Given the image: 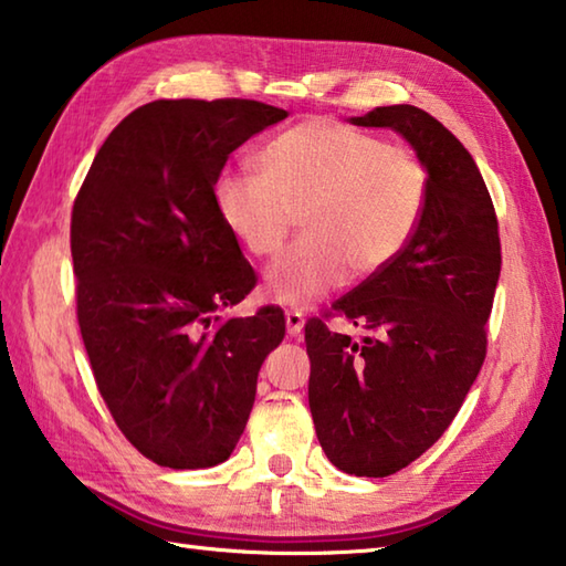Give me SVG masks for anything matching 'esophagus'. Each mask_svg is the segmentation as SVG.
Instances as JSON below:
<instances>
[{
    "label": "esophagus",
    "mask_w": 566,
    "mask_h": 566,
    "mask_svg": "<svg viewBox=\"0 0 566 566\" xmlns=\"http://www.w3.org/2000/svg\"><path fill=\"white\" fill-rule=\"evenodd\" d=\"M284 317H286V334H290V337H300L304 329V314L300 310H290Z\"/></svg>",
    "instance_id": "34e87169"
}]
</instances>
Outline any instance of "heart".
Wrapping results in <instances>:
<instances>
[{
	"instance_id": "1",
	"label": "heart",
	"mask_w": 566,
	"mask_h": 566,
	"mask_svg": "<svg viewBox=\"0 0 566 566\" xmlns=\"http://www.w3.org/2000/svg\"><path fill=\"white\" fill-rule=\"evenodd\" d=\"M260 175L222 171L217 214L252 256H274L300 214L304 237L264 276L266 294L306 306L369 280L405 252L429 199V171L407 147L334 119L294 124L256 155Z\"/></svg>"
}]
</instances>
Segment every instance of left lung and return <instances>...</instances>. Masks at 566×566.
<instances>
[{
	"label": "left lung",
	"mask_w": 566,
	"mask_h": 566,
	"mask_svg": "<svg viewBox=\"0 0 566 566\" xmlns=\"http://www.w3.org/2000/svg\"><path fill=\"white\" fill-rule=\"evenodd\" d=\"M352 124L399 132L429 171V199L405 252L332 304L329 317L367 337L304 324L310 409L334 467L389 476L444 434L482 369L502 247L484 179L442 122L395 104Z\"/></svg>",
	"instance_id": "obj_1"
}]
</instances>
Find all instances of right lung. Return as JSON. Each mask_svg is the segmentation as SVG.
Wrapping results in <instances>:
<instances>
[{"label":"right lung","mask_w":566,"mask_h":566,"mask_svg":"<svg viewBox=\"0 0 566 566\" xmlns=\"http://www.w3.org/2000/svg\"><path fill=\"white\" fill-rule=\"evenodd\" d=\"M286 112L254 99H157L104 142L72 209L76 319L122 434L169 469L229 459L280 306L222 319L256 274L214 207L229 155Z\"/></svg>","instance_id":"1"}]
</instances>
